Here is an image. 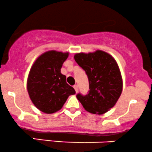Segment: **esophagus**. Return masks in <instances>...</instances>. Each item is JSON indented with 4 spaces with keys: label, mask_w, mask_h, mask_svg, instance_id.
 I'll return each mask as SVG.
<instances>
[{
    "label": "esophagus",
    "mask_w": 152,
    "mask_h": 152,
    "mask_svg": "<svg viewBox=\"0 0 152 152\" xmlns=\"http://www.w3.org/2000/svg\"><path fill=\"white\" fill-rule=\"evenodd\" d=\"M74 88L75 91H76V93H77V92L78 91V85H74Z\"/></svg>",
    "instance_id": "1"
}]
</instances>
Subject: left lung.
Returning a JSON list of instances; mask_svg holds the SVG:
<instances>
[{"label": "left lung", "mask_w": 152, "mask_h": 152, "mask_svg": "<svg viewBox=\"0 0 152 152\" xmlns=\"http://www.w3.org/2000/svg\"><path fill=\"white\" fill-rule=\"evenodd\" d=\"M76 62L86 71L89 83L86 95L76 98L88 112L103 114L116 104L122 91V78L115 59L109 53L96 50L74 56Z\"/></svg>", "instance_id": "obj_1"}]
</instances>
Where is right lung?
I'll use <instances>...</instances> for the list:
<instances>
[{"label":"right lung","mask_w":152,"mask_h":152,"mask_svg":"<svg viewBox=\"0 0 152 152\" xmlns=\"http://www.w3.org/2000/svg\"><path fill=\"white\" fill-rule=\"evenodd\" d=\"M69 53L50 50L40 56L31 67L27 81L29 96L40 111L52 114L60 110L68 97L76 94L61 73Z\"/></svg>","instance_id":"add662e5"}]
</instances>
